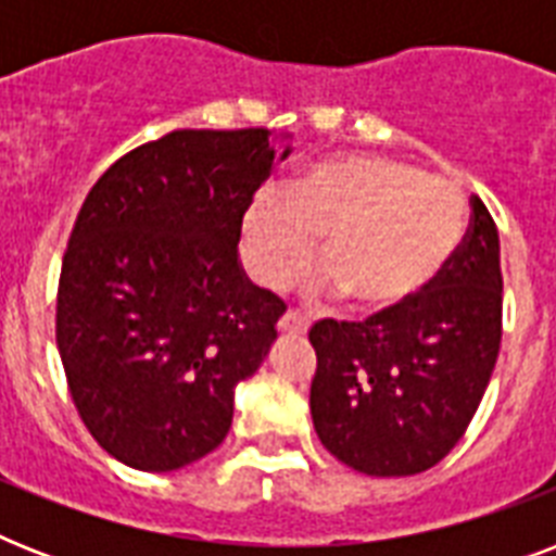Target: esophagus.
<instances>
[{
	"label": "esophagus",
	"instance_id": "1",
	"mask_svg": "<svg viewBox=\"0 0 556 556\" xmlns=\"http://www.w3.org/2000/svg\"><path fill=\"white\" fill-rule=\"evenodd\" d=\"M308 329V320H305L303 312H296V308H288L282 317H279V331H286V334H305Z\"/></svg>",
	"mask_w": 556,
	"mask_h": 556
}]
</instances>
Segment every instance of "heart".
Here are the masks:
<instances>
[{"mask_svg":"<svg viewBox=\"0 0 556 556\" xmlns=\"http://www.w3.org/2000/svg\"><path fill=\"white\" fill-rule=\"evenodd\" d=\"M453 181L383 155L323 161L286 192L265 187L242 218V253L262 286L288 288L323 236L317 288L364 312H395L439 279L465 236Z\"/></svg>","mask_w":556,"mask_h":556,"instance_id":"heart-1","label":"heart"}]
</instances>
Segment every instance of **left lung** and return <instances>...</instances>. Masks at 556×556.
I'll return each instance as SVG.
<instances>
[{
  "label": "left lung",
  "instance_id": "8db88e82",
  "mask_svg": "<svg viewBox=\"0 0 556 556\" xmlns=\"http://www.w3.org/2000/svg\"><path fill=\"white\" fill-rule=\"evenodd\" d=\"M465 239L424 294L361 323L308 331L323 447L366 476L439 465L473 421L502 343L500 233L479 195Z\"/></svg>",
  "mask_w": 556,
  "mask_h": 556
}]
</instances>
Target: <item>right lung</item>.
I'll return each mask as SVG.
<instances>
[{
	"mask_svg": "<svg viewBox=\"0 0 556 556\" xmlns=\"http://www.w3.org/2000/svg\"><path fill=\"white\" fill-rule=\"evenodd\" d=\"M274 159L268 129H176L117 159L77 213L56 349L83 424L135 470L213 453L236 383L277 340L286 303L242 277L236 251Z\"/></svg>",
	"mask_w": 556,
	"mask_h": 556,
	"instance_id": "add662e5",
	"label": "right lung"
}]
</instances>
